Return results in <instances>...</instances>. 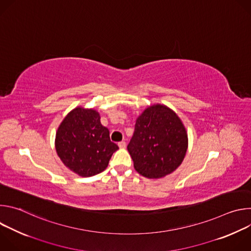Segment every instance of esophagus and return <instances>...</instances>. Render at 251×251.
Returning a JSON list of instances; mask_svg holds the SVG:
<instances>
[{
	"label": "esophagus",
	"instance_id": "34e87169",
	"mask_svg": "<svg viewBox=\"0 0 251 251\" xmlns=\"http://www.w3.org/2000/svg\"><path fill=\"white\" fill-rule=\"evenodd\" d=\"M118 146H119V148L124 149V148L126 147V142H125V141H121V142H119V143H118Z\"/></svg>",
	"mask_w": 251,
	"mask_h": 251
}]
</instances>
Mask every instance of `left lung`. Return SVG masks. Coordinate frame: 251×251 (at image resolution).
<instances>
[{"instance_id": "obj_1", "label": "left lung", "mask_w": 251, "mask_h": 251, "mask_svg": "<svg viewBox=\"0 0 251 251\" xmlns=\"http://www.w3.org/2000/svg\"><path fill=\"white\" fill-rule=\"evenodd\" d=\"M127 149L139 174L157 178L181 165L188 149V135L177 115L157 104L148 107L136 120Z\"/></svg>"}]
</instances>
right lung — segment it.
<instances>
[{
    "mask_svg": "<svg viewBox=\"0 0 251 251\" xmlns=\"http://www.w3.org/2000/svg\"><path fill=\"white\" fill-rule=\"evenodd\" d=\"M55 149L69 170L86 177L103 172L118 146L100 123L97 111L77 107L59 125Z\"/></svg>",
    "mask_w": 251,
    "mask_h": 251,
    "instance_id": "1",
    "label": "right lung"
}]
</instances>
